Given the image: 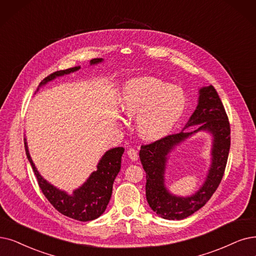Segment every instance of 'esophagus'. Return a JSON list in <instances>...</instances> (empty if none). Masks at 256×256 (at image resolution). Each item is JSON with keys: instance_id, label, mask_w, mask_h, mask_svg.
I'll list each match as a JSON object with an SVG mask.
<instances>
[{"instance_id": "1", "label": "esophagus", "mask_w": 256, "mask_h": 256, "mask_svg": "<svg viewBox=\"0 0 256 256\" xmlns=\"http://www.w3.org/2000/svg\"><path fill=\"white\" fill-rule=\"evenodd\" d=\"M127 154H128V158L131 160H138V153L136 149L134 148H130L128 151H127Z\"/></svg>"}]
</instances>
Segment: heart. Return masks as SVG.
I'll use <instances>...</instances> for the list:
<instances>
[{
	"label": "heart",
	"mask_w": 256,
	"mask_h": 256,
	"mask_svg": "<svg viewBox=\"0 0 256 256\" xmlns=\"http://www.w3.org/2000/svg\"><path fill=\"white\" fill-rule=\"evenodd\" d=\"M186 107L182 90L154 78L130 80L122 90L120 108L127 116H136L140 136L149 140L166 136Z\"/></svg>",
	"instance_id": "b5f03b06"
}]
</instances>
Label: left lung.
I'll use <instances>...</instances> for the list:
<instances>
[{
	"instance_id": "left-lung-1",
	"label": "left lung",
	"mask_w": 256,
	"mask_h": 256,
	"mask_svg": "<svg viewBox=\"0 0 256 256\" xmlns=\"http://www.w3.org/2000/svg\"><path fill=\"white\" fill-rule=\"evenodd\" d=\"M198 104L186 124V129L160 140L142 145L140 158L146 172V198L150 208L165 220H184L200 210L211 198L224 176L230 150V124L224 105L212 85L198 91ZM200 130H206L212 136V165L206 180L190 197H176L164 186V171L168 153L180 142Z\"/></svg>"
}]
</instances>
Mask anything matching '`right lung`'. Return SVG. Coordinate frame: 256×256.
I'll return each instance as SVG.
<instances>
[{
    "instance_id": "obj_1",
    "label": "right lung",
    "mask_w": 256,
    "mask_h": 256,
    "mask_svg": "<svg viewBox=\"0 0 256 256\" xmlns=\"http://www.w3.org/2000/svg\"><path fill=\"white\" fill-rule=\"evenodd\" d=\"M100 62H103V58H92L90 60V65H96ZM80 68V66H76L66 70L56 71L40 82L36 91L40 87L47 84L48 82L54 80L58 76L74 72ZM24 144L27 158L34 169L40 190L51 205L60 213L80 222L94 220L104 213L111 198L114 182L120 170V160L125 150L124 148L116 147L108 150L100 160L96 166V171L91 173L83 185L76 189L70 196L67 192L51 185L40 174L32 158H30L26 138H24Z\"/></svg>"
}]
</instances>
